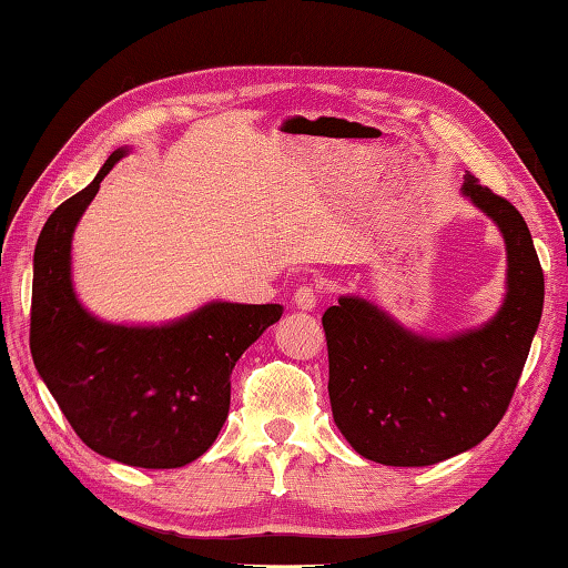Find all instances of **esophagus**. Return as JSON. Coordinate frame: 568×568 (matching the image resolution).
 Returning <instances> with one entry per match:
<instances>
[{"mask_svg":"<svg viewBox=\"0 0 568 568\" xmlns=\"http://www.w3.org/2000/svg\"><path fill=\"white\" fill-rule=\"evenodd\" d=\"M293 305L297 307V311H305V313H311V311H315V305H317V291L313 285H301L295 291V295H293Z\"/></svg>","mask_w":568,"mask_h":568,"instance_id":"34e87169","label":"esophagus"}]
</instances>
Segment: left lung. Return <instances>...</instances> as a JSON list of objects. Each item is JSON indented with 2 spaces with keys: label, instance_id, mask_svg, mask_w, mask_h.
Listing matches in <instances>:
<instances>
[{
  "label": "left lung",
  "instance_id": "8db88e82",
  "mask_svg": "<svg viewBox=\"0 0 568 568\" xmlns=\"http://www.w3.org/2000/svg\"><path fill=\"white\" fill-rule=\"evenodd\" d=\"M462 199L497 225L507 251L499 311L452 335L402 325L363 295H339L323 327L333 419L357 455L429 467L499 425L544 311V273L521 213L467 173Z\"/></svg>",
  "mask_w": 568,
  "mask_h": 568
}]
</instances>
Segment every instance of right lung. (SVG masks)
<instances>
[{
    "instance_id": "right-lung-1",
    "label": "right lung",
    "mask_w": 568,
    "mask_h": 568,
    "mask_svg": "<svg viewBox=\"0 0 568 568\" xmlns=\"http://www.w3.org/2000/svg\"><path fill=\"white\" fill-rule=\"evenodd\" d=\"M131 153H111L84 191L49 215L34 248L32 357L87 447L143 469H176L209 449L229 417L241 355L283 305L211 301L169 323H109L79 301L71 241L99 183Z\"/></svg>"
}]
</instances>
